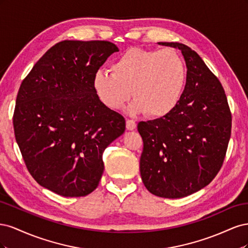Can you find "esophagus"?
<instances>
[{"mask_svg": "<svg viewBox=\"0 0 248 248\" xmlns=\"http://www.w3.org/2000/svg\"><path fill=\"white\" fill-rule=\"evenodd\" d=\"M126 128L127 130H134L137 128V123L133 120H126Z\"/></svg>", "mask_w": 248, "mask_h": 248, "instance_id": "obj_1", "label": "esophagus"}]
</instances>
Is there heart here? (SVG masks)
Listing matches in <instances>:
<instances>
[{"instance_id":"obj_1","label":"heart","mask_w":248,"mask_h":248,"mask_svg":"<svg viewBox=\"0 0 248 248\" xmlns=\"http://www.w3.org/2000/svg\"><path fill=\"white\" fill-rule=\"evenodd\" d=\"M110 72L97 71L93 87L101 103L109 109H121L130 97L133 115L156 118L167 116L181 99L186 78L182 58L171 48L132 47L117 58Z\"/></svg>"}]
</instances>
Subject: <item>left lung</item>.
<instances>
[{
	"instance_id": "8db88e82",
	"label": "left lung",
	"mask_w": 248,
	"mask_h": 248,
	"mask_svg": "<svg viewBox=\"0 0 248 248\" xmlns=\"http://www.w3.org/2000/svg\"><path fill=\"white\" fill-rule=\"evenodd\" d=\"M181 50L186 84L167 116L140 122L144 141L140 170L154 196L180 199L207 186L219 171L231 138L232 115L224 90L202 58L185 44L158 42Z\"/></svg>"
}]
</instances>
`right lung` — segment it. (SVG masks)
Returning <instances> with one entry per match:
<instances>
[{
    "label": "right lung",
    "instance_id": "add662e5",
    "mask_svg": "<svg viewBox=\"0 0 248 248\" xmlns=\"http://www.w3.org/2000/svg\"><path fill=\"white\" fill-rule=\"evenodd\" d=\"M116 51L109 41H61L20 85L13 115L16 142L37 183L59 196L95 190L103 151L125 131V119L104 107L93 87L94 74Z\"/></svg>",
    "mask_w": 248,
    "mask_h": 248
}]
</instances>
